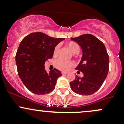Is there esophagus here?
I'll return each instance as SVG.
<instances>
[{"label":"esophagus","instance_id":"34e87169","mask_svg":"<svg viewBox=\"0 0 124 124\" xmlns=\"http://www.w3.org/2000/svg\"><path fill=\"white\" fill-rule=\"evenodd\" d=\"M66 74H67V72H62V75H66Z\"/></svg>","mask_w":124,"mask_h":124}]
</instances>
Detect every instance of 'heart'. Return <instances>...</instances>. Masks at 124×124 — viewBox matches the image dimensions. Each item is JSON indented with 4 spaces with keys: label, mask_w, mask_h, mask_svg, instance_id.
Segmentation results:
<instances>
[{
    "label": "heart",
    "mask_w": 124,
    "mask_h": 124,
    "mask_svg": "<svg viewBox=\"0 0 124 124\" xmlns=\"http://www.w3.org/2000/svg\"><path fill=\"white\" fill-rule=\"evenodd\" d=\"M68 46L71 51L74 54H78L80 51L79 46L74 41H70L68 43ZM60 45L55 46L53 50V55L54 56H57L59 53ZM54 66L58 70L62 71H68L74 66V63L72 61H65L61 59H57L54 61Z\"/></svg>",
    "instance_id": "heart-1"
}]
</instances>
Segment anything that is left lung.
I'll return each mask as SVG.
<instances>
[{
  "mask_svg": "<svg viewBox=\"0 0 124 124\" xmlns=\"http://www.w3.org/2000/svg\"><path fill=\"white\" fill-rule=\"evenodd\" d=\"M71 40L77 43L83 50L82 59L75 69L83 72L84 76H76L70 83L71 88L78 94L91 95L99 90L106 79L109 55L105 45L93 35L86 34Z\"/></svg>",
  "mask_w": 124,
  "mask_h": 124,
  "instance_id": "8db88e82",
  "label": "left lung"
}]
</instances>
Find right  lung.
Masks as SVG:
<instances>
[{
	"instance_id": "add662e5",
	"label": "right lung",
	"mask_w": 124,
	"mask_h": 124,
	"mask_svg": "<svg viewBox=\"0 0 124 124\" xmlns=\"http://www.w3.org/2000/svg\"><path fill=\"white\" fill-rule=\"evenodd\" d=\"M63 38L54 39L43 32H32L20 43L15 59L18 75L25 87L36 94H46L55 88L61 72L54 68L47 73L46 61L52 59L54 47Z\"/></svg>"
}]
</instances>
